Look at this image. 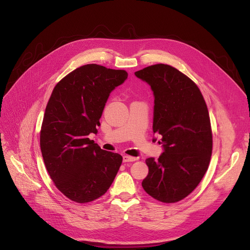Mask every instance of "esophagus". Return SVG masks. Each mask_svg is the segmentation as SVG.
I'll list each match as a JSON object with an SVG mask.
<instances>
[{
	"instance_id": "34e87169",
	"label": "esophagus",
	"mask_w": 250,
	"mask_h": 250,
	"mask_svg": "<svg viewBox=\"0 0 250 250\" xmlns=\"http://www.w3.org/2000/svg\"><path fill=\"white\" fill-rule=\"evenodd\" d=\"M123 160H124V162H134V161L138 160V158H136V157H133V156L124 155L123 156Z\"/></svg>"
}]
</instances>
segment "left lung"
Segmentation results:
<instances>
[{
    "label": "left lung",
    "mask_w": 250,
    "mask_h": 250,
    "mask_svg": "<svg viewBox=\"0 0 250 250\" xmlns=\"http://www.w3.org/2000/svg\"><path fill=\"white\" fill-rule=\"evenodd\" d=\"M135 75L153 91V132L161 135L164 149L158 159L146 160L149 173L142 187L157 201L179 202L199 186L211 160L213 136L206 101L195 83L169 64L149 65Z\"/></svg>",
    "instance_id": "1"
}]
</instances>
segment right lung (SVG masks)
Listing matches in <instances>:
<instances>
[{
  "instance_id": "right-lung-1",
  "label": "right lung",
  "mask_w": 250,
  "mask_h": 250,
  "mask_svg": "<svg viewBox=\"0 0 250 250\" xmlns=\"http://www.w3.org/2000/svg\"><path fill=\"white\" fill-rule=\"evenodd\" d=\"M126 78L125 70L89 63L68 74L52 90L41 130V150L51 180L73 202L100 198L122 165L120 154L102 150L88 136L97 133L110 92Z\"/></svg>"
}]
</instances>
